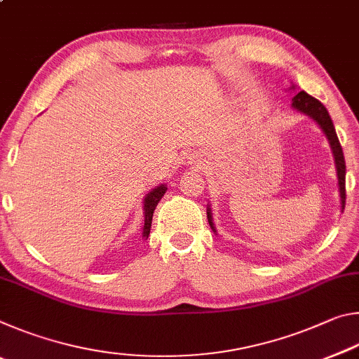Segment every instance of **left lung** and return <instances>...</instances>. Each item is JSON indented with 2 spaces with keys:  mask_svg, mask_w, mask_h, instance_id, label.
<instances>
[{
  "mask_svg": "<svg viewBox=\"0 0 359 359\" xmlns=\"http://www.w3.org/2000/svg\"><path fill=\"white\" fill-rule=\"evenodd\" d=\"M291 88H294V87H291ZM291 106L317 121V123L320 125V128L323 130V133L326 135L327 141H330L332 155H334V161H336L340 203H342V210H344V208H345V158H344L342 147H340L339 137L336 135V130H334V125H332V120L330 117V114H327L326 107L321 104L318 100H315L313 96H311L306 92L296 93L293 96V102H291ZM208 220H209L210 228L214 229V233H217L215 226H214V222H212L210 205L208 208Z\"/></svg>",
  "mask_w": 359,
  "mask_h": 359,
  "instance_id": "1",
  "label": "left lung"
}]
</instances>
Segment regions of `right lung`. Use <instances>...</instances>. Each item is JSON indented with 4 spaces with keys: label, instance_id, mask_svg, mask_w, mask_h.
<instances>
[{
    "label": "right lung",
    "instance_id": "obj_1",
    "mask_svg": "<svg viewBox=\"0 0 359 359\" xmlns=\"http://www.w3.org/2000/svg\"><path fill=\"white\" fill-rule=\"evenodd\" d=\"M168 187L166 185H160L156 187L155 190H151L147 196L144 199V228H142V238H149L150 234V228H151V217H154V212L156 204L160 203V199L163 198V194L166 193Z\"/></svg>",
    "mask_w": 359,
    "mask_h": 359
}]
</instances>
